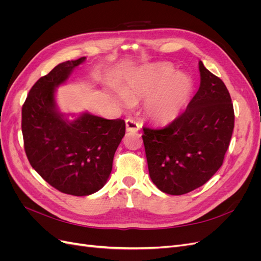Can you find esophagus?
<instances>
[{"label": "esophagus", "mask_w": 261, "mask_h": 261, "mask_svg": "<svg viewBox=\"0 0 261 261\" xmlns=\"http://www.w3.org/2000/svg\"><path fill=\"white\" fill-rule=\"evenodd\" d=\"M140 129V125L132 118L126 120V130L127 132H138Z\"/></svg>", "instance_id": "1"}]
</instances>
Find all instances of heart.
Segmentation results:
<instances>
[{"instance_id": "b5f03b06", "label": "heart", "mask_w": 261, "mask_h": 261, "mask_svg": "<svg viewBox=\"0 0 261 261\" xmlns=\"http://www.w3.org/2000/svg\"><path fill=\"white\" fill-rule=\"evenodd\" d=\"M193 91V83L171 66L153 64L145 66L134 75L125 92L117 94V101L132 107L134 99L147 98L146 114L159 123H170L184 112Z\"/></svg>"}]
</instances>
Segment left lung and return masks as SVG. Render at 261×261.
<instances>
[{"label": "left lung", "mask_w": 261, "mask_h": 261, "mask_svg": "<svg viewBox=\"0 0 261 261\" xmlns=\"http://www.w3.org/2000/svg\"><path fill=\"white\" fill-rule=\"evenodd\" d=\"M200 86L185 112L163 128L144 127L149 175L161 192L184 195L221 168L234 128L224 83L199 61Z\"/></svg>", "instance_id": "1"}]
</instances>
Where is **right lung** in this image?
I'll list each match as a JSON object with an SVG mask.
<instances>
[{"label": "right lung", "instance_id": "right-lung-1", "mask_svg": "<svg viewBox=\"0 0 261 261\" xmlns=\"http://www.w3.org/2000/svg\"><path fill=\"white\" fill-rule=\"evenodd\" d=\"M86 61H66L41 77L21 109V132L28 160L45 181L73 196H88L103 187L125 135L121 118L106 120L88 112L68 120L60 112L55 91Z\"/></svg>", "mask_w": 261, "mask_h": 261}]
</instances>
